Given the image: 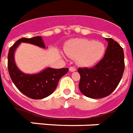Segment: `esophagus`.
<instances>
[{
  "instance_id": "34e87169",
  "label": "esophagus",
  "mask_w": 133,
  "mask_h": 133,
  "mask_svg": "<svg viewBox=\"0 0 133 133\" xmlns=\"http://www.w3.org/2000/svg\"><path fill=\"white\" fill-rule=\"evenodd\" d=\"M69 70L70 71V72H75V71H76V68H74V67H70V68H69Z\"/></svg>"
}]
</instances>
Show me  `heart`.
I'll return each mask as SVG.
<instances>
[{
	"label": "heart",
	"mask_w": 133,
	"mask_h": 133,
	"mask_svg": "<svg viewBox=\"0 0 133 133\" xmlns=\"http://www.w3.org/2000/svg\"><path fill=\"white\" fill-rule=\"evenodd\" d=\"M67 55L75 58L82 67H91L103 58L105 51L104 44L87 38H75L69 40L64 46Z\"/></svg>",
	"instance_id": "1"
}]
</instances>
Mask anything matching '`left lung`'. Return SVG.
I'll return each instance as SVG.
<instances>
[{"mask_svg":"<svg viewBox=\"0 0 133 133\" xmlns=\"http://www.w3.org/2000/svg\"><path fill=\"white\" fill-rule=\"evenodd\" d=\"M108 42L104 57L92 68H79L80 91L90 98H102L109 96L120 82L124 71L123 48L111 38Z\"/></svg>","mask_w":133,"mask_h":133,"instance_id":"obj_1","label":"left lung"}]
</instances>
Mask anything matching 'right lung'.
Masks as SVG:
<instances>
[{
	"label": "right lung",
	"mask_w": 133,
	"mask_h": 133,
	"mask_svg": "<svg viewBox=\"0 0 133 133\" xmlns=\"http://www.w3.org/2000/svg\"><path fill=\"white\" fill-rule=\"evenodd\" d=\"M21 43H28L44 49H47L40 36L22 37L17 40L10 47L8 53V66L11 79L17 89L28 98L35 100L46 98L55 91L58 81L68 72V68H46L37 73H24L17 67L15 59V51Z\"/></svg>",
	"instance_id": "1"
}]
</instances>
